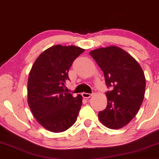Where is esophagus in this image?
Listing matches in <instances>:
<instances>
[{"label": "esophagus", "mask_w": 159, "mask_h": 159, "mask_svg": "<svg viewBox=\"0 0 159 159\" xmlns=\"http://www.w3.org/2000/svg\"><path fill=\"white\" fill-rule=\"evenodd\" d=\"M82 96H83L84 98L88 99V98H89V97H91L92 96V94H89V93L84 92L83 94H82Z\"/></svg>", "instance_id": "34e87169"}]
</instances>
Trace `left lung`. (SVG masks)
<instances>
[{
	"mask_svg": "<svg viewBox=\"0 0 159 159\" xmlns=\"http://www.w3.org/2000/svg\"><path fill=\"white\" fill-rule=\"evenodd\" d=\"M89 54L104 73L106 85L113 88L105 93L107 105L98 113L99 120L112 129L124 127L143 103L146 84L143 69L129 53L116 46L97 48Z\"/></svg>",
	"mask_w": 159,
	"mask_h": 159,
	"instance_id": "1",
	"label": "left lung"
}]
</instances>
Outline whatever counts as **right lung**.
<instances>
[{
  "mask_svg": "<svg viewBox=\"0 0 159 159\" xmlns=\"http://www.w3.org/2000/svg\"><path fill=\"white\" fill-rule=\"evenodd\" d=\"M85 49L75 46L55 45L39 55L30 71L27 103L34 118L52 132H62L75 124L82 96L65 91L73 61Z\"/></svg>",
  "mask_w": 159,
  "mask_h": 159,
  "instance_id": "add662e5",
  "label": "right lung"
}]
</instances>
